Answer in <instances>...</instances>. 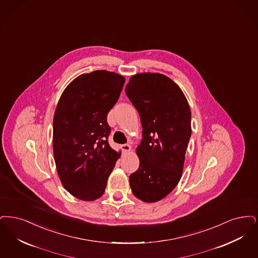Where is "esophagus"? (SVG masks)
Instances as JSON below:
<instances>
[{"label":"esophagus","instance_id":"34e87169","mask_svg":"<svg viewBox=\"0 0 258 258\" xmlns=\"http://www.w3.org/2000/svg\"><path fill=\"white\" fill-rule=\"evenodd\" d=\"M121 148H122V150H123L124 152H129V151L131 150V146H129V145H127V144L122 145Z\"/></svg>","mask_w":258,"mask_h":258}]
</instances>
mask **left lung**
I'll return each mask as SVG.
<instances>
[{"instance_id":"8db88e82","label":"left lung","mask_w":258,"mask_h":258,"mask_svg":"<svg viewBox=\"0 0 258 258\" xmlns=\"http://www.w3.org/2000/svg\"><path fill=\"white\" fill-rule=\"evenodd\" d=\"M125 92L140 114L143 139L137 147L140 167L129 177L135 197L145 202L164 199L182 176L189 144L190 110L183 91L159 73H140Z\"/></svg>"}]
</instances>
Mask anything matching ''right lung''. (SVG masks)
Instances as JSON below:
<instances>
[{"label":"right lung","mask_w":258,"mask_h":258,"mask_svg":"<svg viewBox=\"0 0 258 258\" xmlns=\"http://www.w3.org/2000/svg\"><path fill=\"white\" fill-rule=\"evenodd\" d=\"M124 83V77L106 70L82 74L57 103L53 122L56 170L64 189L79 200L92 202L102 197L120 156L109 145L107 115Z\"/></svg>","instance_id":"add662e5"}]
</instances>
